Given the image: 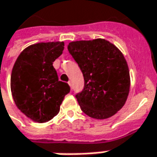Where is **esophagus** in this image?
I'll return each mask as SVG.
<instances>
[{"mask_svg":"<svg viewBox=\"0 0 157 157\" xmlns=\"http://www.w3.org/2000/svg\"><path fill=\"white\" fill-rule=\"evenodd\" d=\"M68 85H69V86H70V88H71V89H72V84H71V81H69V82H68Z\"/></svg>","mask_w":157,"mask_h":157,"instance_id":"obj_1","label":"esophagus"}]
</instances>
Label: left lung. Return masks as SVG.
<instances>
[{"mask_svg": "<svg viewBox=\"0 0 157 157\" xmlns=\"http://www.w3.org/2000/svg\"><path fill=\"white\" fill-rule=\"evenodd\" d=\"M67 48L85 79L84 90L76 95L81 110L95 119L115 115L130 92V71L123 53L105 39L70 42Z\"/></svg>", "mask_w": 157, "mask_h": 157, "instance_id": "left-lung-1", "label": "left lung"}]
</instances>
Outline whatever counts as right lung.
Segmentation results:
<instances>
[{
	"label": "right lung",
	"mask_w": 157,
	"mask_h": 157,
	"mask_svg": "<svg viewBox=\"0 0 157 157\" xmlns=\"http://www.w3.org/2000/svg\"><path fill=\"white\" fill-rule=\"evenodd\" d=\"M64 42H40L25 48L11 73L10 87L17 108L33 122L46 123L59 112L68 84L59 80L52 66L64 50Z\"/></svg>",
	"instance_id": "add662e5"
}]
</instances>
